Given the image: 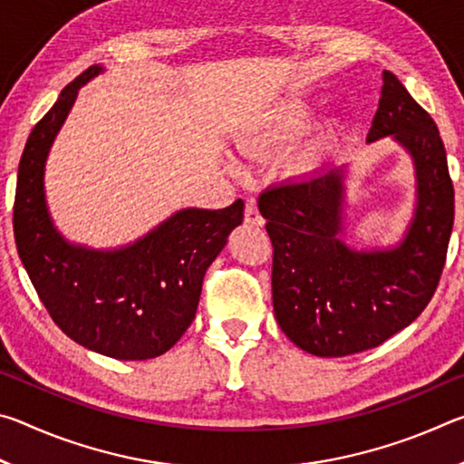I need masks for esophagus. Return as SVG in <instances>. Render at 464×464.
I'll use <instances>...</instances> for the list:
<instances>
[{
    "label": "esophagus",
    "instance_id": "esophagus-1",
    "mask_svg": "<svg viewBox=\"0 0 464 464\" xmlns=\"http://www.w3.org/2000/svg\"><path fill=\"white\" fill-rule=\"evenodd\" d=\"M246 223L254 225V227H262L266 221L264 217L260 215V210H257V207L254 202H247L246 204Z\"/></svg>",
    "mask_w": 464,
    "mask_h": 464
}]
</instances>
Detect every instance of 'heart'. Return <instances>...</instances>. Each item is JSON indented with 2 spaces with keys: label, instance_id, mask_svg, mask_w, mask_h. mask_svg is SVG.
Masks as SVG:
<instances>
[{
  "label": "heart",
  "instance_id": "b5f03b06",
  "mask_svg": "<svg viewBox=\"0 0 464 464\" xmlns=\"http://www.w3.org/2000/svg\"><path fill=\"white\" fill-rule=\"evenodd\" d=\"M311 104L304 98H288L280 102L266 112L254 130L246 137L249 147H280L293 143L295 139L301 137V132L309 127L311 121ZM340 130L334 122L319 124L313 129L311 135L303 140L301 149L296 153V163L303 169H313L334 151L337 145Z\"/></svg>",
  "mask_w": 464,
  "mask_h": 464
}]
</instances>
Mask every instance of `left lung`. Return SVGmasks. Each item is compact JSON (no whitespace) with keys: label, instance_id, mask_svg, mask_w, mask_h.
Segmentation results:
<instances>
[{"label":"left lung","instance_id":"8db88e82","mask_svg":"<svg viewBox=\"0 0 464 464\" xmlns=\"http://www.w3.org/2000/svg\"><path fill=\"white\" fill-rule=\"evenodd\" d=\"M392 137L411 155L415 213L401 243L354 249L343 243L345 166L288 179L257 207L274 247L272 301L298 348L340 358L376 348L420 317L434 296L454 223V188L436 122L391 72L366 140Z\"/></svg>","mask_w":464,"mask_h":464}]
</instances>
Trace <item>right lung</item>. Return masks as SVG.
Listing matches in <instances>:
<instances>
[{
  "label": "right lung",
  "instance_id": "1",
  "mask_svg": "<svg viewBox=\"0 0 464 464\" xmlns=\"http://www.w3.org/2000/svg\"><path fill=\"white\" fill-rule=\"evenodd\" d=\"M75 77L30 132L18 168L14 235L20 260L61 332L116 360L166 354L194 321L202 280L243 221V202L221 210L182 208L145 237L119 249L69 243L44 200V163L82 85Z\"/></svg>",
  "mask_w": 464,
  "mask_h": 464
}]
</instances>
